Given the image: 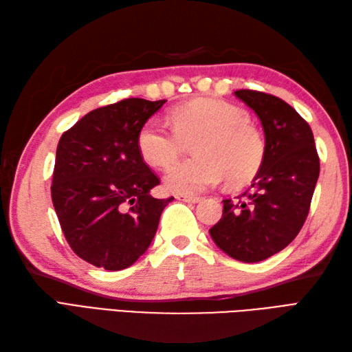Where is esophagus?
<instances>
[{
    "mask_svg": "<svg viewBox=\"0 0 352 352\" xmlns=\"http://www.w3.org/2000/svg\"><path fill=\"white\" fill-rule=\"evenodd\" d=\"M177 199H180V201H186V203H199L201 201V198L199 197H193V195H177L175 197Z\"/></svg>",
    "mask_w": 352,
    "mask_h": 352,
    "instance_id": "esophagus-1",
    "label": "esophagus"
}]
</instances>
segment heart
Returning <instances> with one entry per match:
<instances>
[{
    "mask_svg": "<svg viewBox=\"0 0 352 352\" xmlns=\"http://www.w3.org/2000/svg\"><path fill=\"white\" fill-rule=\"evenodd\" d=\"M172 130L149 121L138 133V149L148 164L168 168L192 144V160L177 163L164 175V188L195 195L226 178L230 186L251 180L263 162L265 142L241 107L222 100L198 98L170 110Z\"/></svg>",
    "mask_w": 352,
    "mask_h": 352,
    "instance_id": "1",
    "label": "heart"
}]
</instances>
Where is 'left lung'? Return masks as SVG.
Here are the masks:
<instances>
[{
	"instance_id": "1",
	"label": "left lung",
	"mask_w": 352,
	"mask_h": 352,
	"mask_svg": "<svg viewBox=\"0 0 352 352\" xmlns=\"http://www.w3.org/2000/svg\"><path fill=\"white\" fill-rule=\"evenodd\" d=\"M234 95L258 116L265 155L246 190L222 201V218L210 236L230 257L256 263L300 233L319 177V157L310 125L287 102L250 89Z\"/></svg>"
}]
</instances>
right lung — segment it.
Returning <instances> with one entry per match:
<instances>
[{"label":"right lung","instance_id":"1","mask_svg":"<svg viewBox=\"0 0 352 352\" xmlns=\"http://www.w3.org/2000/svg\"><path fill=\"white\" fill-rule=\"evenodd\" d=\"M166 100L129 98L89 111L62 134L51 197L63 234L80 258L107 271L131 266L151 245L174 198L138 149V133Z\"/></svg>","mask_w":352,"mask_h":352}]
</instances>
